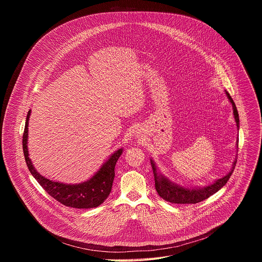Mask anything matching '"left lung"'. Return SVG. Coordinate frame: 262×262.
<instances>
[{"label":"left lung","instance_id":"8db88e82","mask_svg":"<svg viewBox=\"0 0 262 262\" xmlns=\"http://www.w3.org/2000/svg\"><path fill=\"white\" fill-rule=\"evenodd\" d=\"M226 95L232 104L233 108V115H234V120L236 122L237 129L239 128V117H238V112L235 106V103L233 99L231 98L230 94L225 90ZM236 147H238V139L236 142ZM151 167L154 170V176H155V181H156V190L158 194L166 201L171 202V203H177V204H195L198 202H201L211 195L215 194L219 190H221L224 185L227 183L229 180L234 167L236 165V159L234 160L232 164V168L230 171L222 178H219L214 180L211 184L205 185V186H185L178 184L176 182H173L171 179H169L167 176H165L163 173L160 172L158 169L155 161L151 159L150 160Z\"/></svg>","mask_w":262,"mask_h":262}]
</instances>
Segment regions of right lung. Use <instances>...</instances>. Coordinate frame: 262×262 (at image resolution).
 I'll list each match as a JSON object with an SVG mask.
<instances>
[{"label": "right lung", "instance_id": "right-lung-1", "mask_svg": "<svg viewBox=\"0 0 262 262\" xmlns=\"http://www.w3.org/2000/svg\"><path fill=\"white\" fill-rule=\"evenodd\" d=\"M31 116L29 110L26 118L25 132L23 136V150L27 166L38 183L54 199L65 206L73 208H93L99 206L110 195L115 177V166L122 155L123 148H119L112 154L101 165L100 169L88 180L81 183H64L51 180L42 176L33 166L28 150V125Z\"/></svg>", "mask_w": 262, "mask_h": 262}]
</instances>
